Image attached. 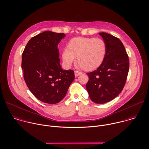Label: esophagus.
<instances>
[{"label": "esophagus", "mask_w": 149, "mask_h": 149, "mask_svg": "<svg viewBox=\"0 0 149 149\" xmlns=\"http://www.w3.org/2000/svg\"><path fill=\"white\" fill-rule=\"evenodd\" d=\"M74 74H75V77H78V76H79L80 74H81L82 72H79V71L76 70V71H74Z\"/></svg>", "instance_id": "1"}]
</instances>
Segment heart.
I'll return each mask as SVG.
<instances>
[{
  "label": "heart",
  "instance_id": "1",
  "mask_svg": "<svg viewBox=\"0 0 149 149\" xmlns=\"http://www.w3.org/2000/svg\"><path fill=\"white\" fill-rule=\"evenodd\" d=\"M106 53L107 45L102 39L75 38L69 42L68 48L63 50L62 58L65 65L70 67L77 57L78 67L92 70L103 63Z\"/></svg>",
  "mask_w": 149,
  "mask_h": 149
}]
</instances>
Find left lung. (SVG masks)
<instances>
[{
    "label": "left lung",
    "mask_w": 149,
    "mask_h": 149,
    "mask_svg": "<svg viewBox=\"0 0 149 149\" xmlns=\"http://www.w3.org/2000/svg\"><path fill=\"white\" fill-rule=\"evenodd\" d=\"M99 34L106 43L107 53L97 70L87 74L89 81L86 88L92 102L104 104L113 100L123 91L130 61L125 47L118 38L106 32Z\"/></svg>",
    "instance_id": "left-lung-1"
}]
</instances>
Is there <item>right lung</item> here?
Instances as JSON below:
<instances>
[{"label": "right lung", "mask_w": 149, "mask_h": 149, "mask_svg": "<svg viewBox=\"0 0 149 149\" xmlns=\"http://www.w3.org/2000/svg\"><path fill=\"white\" fill-rule=\"evenodd\" d=\"M65 37L50 31L32 37L22 54L24 78L32 93L39 100L56 104L66 95L75 78L71 70L60 65L58 45Z\"/></svg>", "instance_id": "1"}]
</instances>
